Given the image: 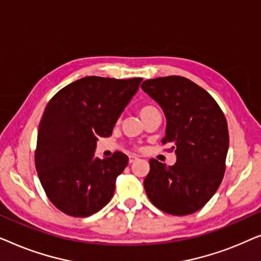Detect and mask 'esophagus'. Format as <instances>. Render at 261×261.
<instances>
[{"instance_id": "obj_1", "label": "esophagus", "mask_w": 261, "mask_h": 261, "mask_svg": "<svg viewBox=\"0 0 261 261\" xmlns=\"http://www.w3.org/2000/svg\"><path fill=\"white\" fill-rule=\"evenodd\" d=\"M138 160V156L137 155H134V154H130L129 155V163L132 164V163H134V162H137Z\"/></svg>"}]
</instances>
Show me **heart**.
Listing matches in <instances>:
<instances>
[{"mask_svg":"<svg viewBox=\"0 0 261 261\" xmlns=\"http://www.w3.org/2000/svg\"><path fill=\"white\" fill-rule=\"evenodd\" d=\"M155 108L154 107H152V106H142V107H140V109H139V114H140V116H141V119L144 120L146 116H148L149 114L151 113H153V112H155Z\"/></svg>","mask_w":261,"mask_h":261,"instance_id":"b5f03b06","label":"heart"}]
</instances>
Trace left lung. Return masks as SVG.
<instances>
[{
  "label": "left lung",
  "mask_w": 261,
  "mask_h": 261,
  "mask_svg": "<svg viewBox=\"0 0 261 261\" xmlns=\"http://www.w3.org/2000/svg\"><path fill=\"white\" fill-rule=\"evenodd\" d=\"M141 88L163 108L167 123L162 142L177 154L172 166L149 160L146 194L164 213L190 215L208 203L223 179L229 146L227 120L212 95L185 77L147 80Z\"/></svg>",
  "instance_id": "1"
}]
</instances>
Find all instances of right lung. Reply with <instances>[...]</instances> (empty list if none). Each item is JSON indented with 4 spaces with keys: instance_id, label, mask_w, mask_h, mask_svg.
Instances as JSON below:
<instances>
[{
    "instance_id": "add662e5",
    "label": "right lung",
    "mask_w": 261,
    "mask_h": 261,
    "mask_svg": "<svg viewBox=\"0 0 261 261\" xmlns=\"http://www.w3.org/2000/svg\"><path fill=\"white\" fill-rule=\"evenodd\" d=\"M142 78H81L53 97L39 123L35 169L49 201L60 212L87 217L108 204L128 156H95L96 141L108 138Z\"/></svg>"
}]
</instances>
